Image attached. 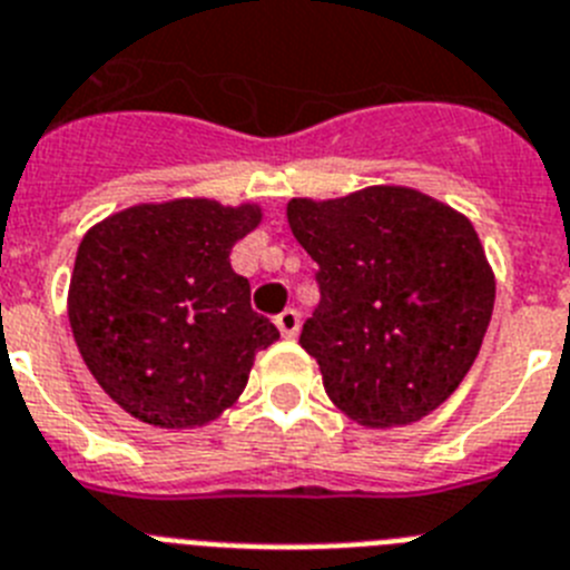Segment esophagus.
Instances as JSON below:
<instances>
[{
  "label": "esophagus",
  "mask_w": 570,
  "mask_h": 570,
  "mask_svg": "<svg viewBox=\"0 0 570 570\" xmlns=\"http://www.w3.org/2000/svg\"><path fill=\"white\" fill-rule=\"evenodd\" d=\"M275 326H278L284 338H295V335L301 333V315H298V309H284V313H281L278 318H275Z\"/></svg>",
  "instance_id": "obj_1"
}]
</instances>
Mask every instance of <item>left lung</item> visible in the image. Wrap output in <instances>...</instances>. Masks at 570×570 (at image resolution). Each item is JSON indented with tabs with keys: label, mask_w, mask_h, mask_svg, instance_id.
I'll return each mask as SVG.
<instances>
[{
	"label": "left lung",
	"mask_w": 570,
	"mask_h": 570,
	"mask_svg": "<svg viewBox=\"0 0 570 570\" xmlns=\"http://www.w3.org/2000/svg\"><path fill=\"white\" fill-rule=\"evenodd\" d=\"M286 220L318 264L301 330L330 402L361 428H404L462 384L491 324L497 278L462 212L410 186L292 197Z\"/></svg>",
	"instance_id": "obj_1"
}]
</instances>
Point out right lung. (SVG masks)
Returning a JSON list of instances; mask_svg holds the SVG:
<instances>
[{"mask_svg":"<svg viewBox=\"0 0 570 570\" xmlns=\"http://www.w3.org/2000/svg\"><path fill=\"white\" fill-rule=\"evenodd\" d=\"M261 217L257 203L175 197L114 212L86 232L68 321L86 367L126 413L191 430L240 399L257 350L281 338L229 264Z\"/></svg>","mask_w":570,"mask_h":570,"instance_id":"add662e5","label":"right lung"}]
</instances>
